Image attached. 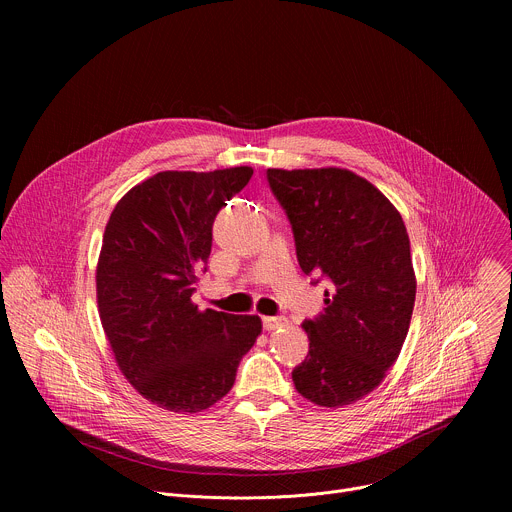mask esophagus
Here are the masks:
<instances>
[{"instance_id": "esophagus-1", "label": "esophagus", "mask_w": 512, "mask_h": 512, "mask_svg": "<svg viewBox=\"0 0 512 512\" xmlns=\"http://www.w3.org/2000/svg\"><path fill=\"white\" fill-rule=\"evenodd\" d=\"M285 326V320L283 318H275V316H265L263 318V328L265 330H277V328H283Z\"/></svg>"}]
</instances>
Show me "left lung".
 I'll return each instance as SVG.
<instances>
[{
	"mask_svg": "<svg viewBox=\"0 0 512 512\" xmlns=\"http://www.w3.org/2000/svg\"><path fill=\"white\" fill-rule=\"evenodd\" d=\"M306 275L328 277L326 308L302 328L310 352L291 373L302 397L344 407L375 391L409 332L415 271L399 210L344 168L267 170Z\"/></svg>",
	"mask_w": 512,
	"mask_h": 512,
	"instance_id": "left-lung-1",
	"label": "left lung"
}]
</instances>
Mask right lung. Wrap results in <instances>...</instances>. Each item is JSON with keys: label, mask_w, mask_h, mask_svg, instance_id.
<instances>
[{"label": "right lung", "mask_w": 512, "mask_h": 512, "mask_svg": "<svg viewBox=\"0 0 512 512\" xmlns=\"http://www.w3.org/2000/svg\"><path fill=\"white\" fill-rule=\"evenodd\" d=\"M251 176L249 166L158 172L109 216L97 263L99 318L123 377L162 409L198 413L221 401L261 334L259 316L200 312L192 302L214 216Z\"/></svg>", "instance_id": "1"}]
</instances>
